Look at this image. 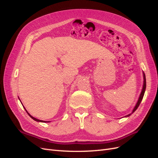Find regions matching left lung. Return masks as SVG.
Segmentation results:
<instances>
[{
  "instance_id": "obj_1",
  "label": "left lung",
  "mask_w": 158,
  "mask_h": 158,
  "mask_svg": "<svg viewBox=\"0 0 158 158\" xmlns=\"http://www.w3.org/2000/svg\"><path fill=\"white\" fill-rule=\"evenodd\" d=\"M143 78H144V81H143V87H142V92H141V93H140V96H139V98H138V102H137V103H136V106H135V107H134V109H133V110H132V113H130V114H127V116H125V117H129V116H131V114L136 111V110L138 109V107H139L140 104V103H141V102H142V99H143V97H144V93H145V90H146V76H145L144 73H143Z\"/></svg>"
}]
</instances>
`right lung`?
Returning <instances> with one entry per match:
<instances>
[{
	"mask_svg": "<svg viewBox=\"0 0 158 158\" xmlns=\"http://www.w3.org/2000/svg\"><path fill=\"white\" fill-rule=\"evenodd\" d=\"M19 99H20V98H19ZM22 103V102H21ZM23 108H24L25 109V110H26V111L27 112V113L28 114H29V116L32 118V119H33V120H34V121H37V122H41V123H49V122H50V121H41V120H40V119H37V118H35V117H32L31 115V114L29 113H28L27 111V110L26 109V108L24 107H23Z\"/></svg>",
	"mask_w": 158,
	"mask_h": 158,
	"instance_id": "obj_1",
	"label": "right lung"
}]
</instances>
